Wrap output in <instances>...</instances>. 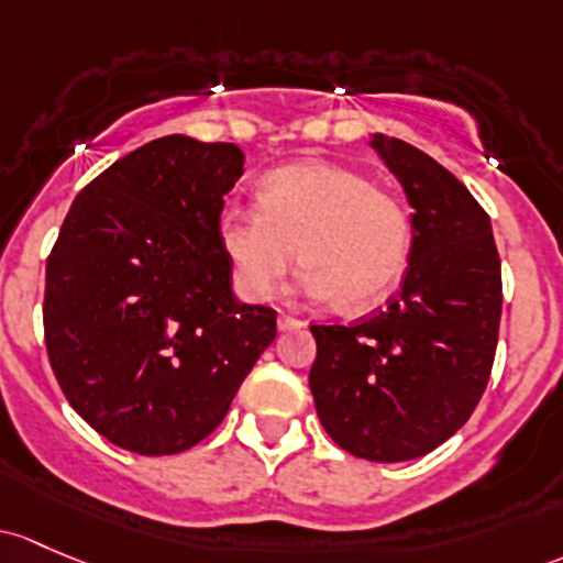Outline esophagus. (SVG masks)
Here are the masks:
<instances>
[{"label": "esophagus", "instance_id": "1", "mask_svg": "<svg viewBox=\"0 0 563 563\" xmlns=\"http://www.w3.org/2000/svg\"><path fill=\"white\" fill-rule=\"evenodd\" d=\"M301 327H305V321H299V318H291V316L277 318V329H280V331H294V329H301Z\"/></svg>", "mask_w": 563, "mask_h": 563}]
</instances>
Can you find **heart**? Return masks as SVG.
<instances>
[{
  "instance_id": "obj_1",
  "label": "heart",
  "mask_w": 563,
  "mask_h": 563,
  "mask_svg": "<svg viewBox=\"0 0 563 563\" xmlns=\"http://www.w3.org/2000/svg\"><path fill=\"white\" fill-rule=\"evenodd\" d=\"M258 210L229 207L218 240L247 297L272 299L294 262L307 264L299 288L334 299L345 312L380 305L410 253V216L394 191L358 169L299 162L258 183Z\"/></svg>"
}]
</instances>
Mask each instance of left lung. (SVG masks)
I'll return each mask as SVG.
<instances>
[{
    "mask_svg": "<svg viewBox=\"0 0 563 563\" xmlns=\"http://www.w3.org/2000/svg\"><path fill=\"white\" fill-rule=\"evenodd\" d=\"M412 212L401 291L369 321L310 327V390L323 429L366 461H410L475 412L496 356L501 262L488 212L459 177L407 142L372 134Z\"/></svg>",
    "mask_w": 563,
    "mask_h": 563,
    "instance_id": "1",
    "label": "left lung"
}]
</instances>
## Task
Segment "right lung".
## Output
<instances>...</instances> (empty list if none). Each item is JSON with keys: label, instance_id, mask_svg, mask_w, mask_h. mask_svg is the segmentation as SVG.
I'll return each mask as SVG.
<instances>
[{"label": "right lung", "instance_id": "obj_1", "mask_svg": "<svg viewBox=\"0 0 563 563\" xmlns=\"http://www.w3.org/2000/svg\"><path fill=\"white\" fill-rule=\"evenodd\" d=\"M242 164L232 142H147L82 188L47 256L53 375L123 451L173 455L202 442L275 340L277 312L234 299L218 240Z\"/></svg>", "mask_w": 563, "mask_h": 563}]
</instances>
